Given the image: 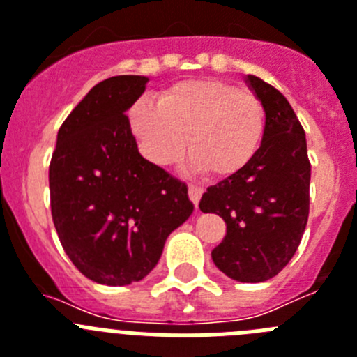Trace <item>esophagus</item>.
I'll return each mask as SVG.
<instances>
[{"label": "esophagus", "instance_id": "1", "mask_svg": "<svg viewBox=\"0 0 357 357\" xmlns=\"http://www.w3.org/2000/svg\"><path fill=\"white\" fill-rule=\"evenodd\" d=\"M189 200L193 202L195 204V207H198V202H200V198H202V193H204V189L200 188V185H189Z\"/></svg>", "mask_w": 357, "mask_h": 357}]
</instances>
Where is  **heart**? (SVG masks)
Here are the masks:
<instances>
[{
  "instance_id": "heart-1",
  "label": "heart",
  "mask_w": 357,
  "mask_h": 357,
  "mask_svg": "<svg viewBox=\"0 0 357 357\" xmlns=\"http://www.w3.org/2000/svg\"><path fill=\"white\" fill-rule=\"evenodd\" d=\"M128 127L139 151L155 166H169L193 151L191 166L229 178L255 159L266 134L259 96L230 82L200 78L169 85L159 100H137Z\"/></svg>"
}]
</instances>
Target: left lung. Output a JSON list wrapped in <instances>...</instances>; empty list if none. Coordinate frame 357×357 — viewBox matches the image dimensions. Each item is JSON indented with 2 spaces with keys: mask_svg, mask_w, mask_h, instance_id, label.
Segmentation results:
<instances>
[{
  "mask_svg": "<svg viewBox=\"0 0 357 357\" xmlns=\"http://www.w3.org/2000/svg\"><path fill=\"white\" fill-rule=\"evenodd\" d=\"M247 84L266 109V134L255 159L234 176L207 188L202 213L227 223L213 261L239 282L272 279L291 261L309 216L311 164L301 121L284 94L248 75Z\"/></svg>",
  "mask_w": 357,
  "mask_h": 357,
  "instance_id": "8db88e82",
  "label": "left lung"
}]
</instances>
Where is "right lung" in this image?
<instances>
[{
  "label": "right lung",
  "mask_w": 357,
  "mask_h": 357,
  "mask_svg": "<svg viewBox=\"0 0 357 357\" xmlns=\"http://www.w3.org/2000/svg\"><path fill=\"white\" fill-rule=\"evenodd\" d=\"M146 82L121 75L94 85L62 123L50 162L56 234L73 264L98 284L144 279L195 209L188 185L144 159L128 127L125 112Z\"/></svg>",
  "instance_id": "right-lung-1"
}]
</instances>
